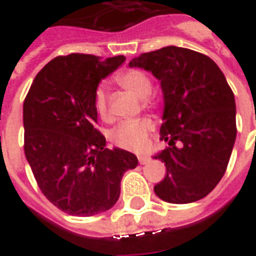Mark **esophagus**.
Returning <instances> with one entry per match:
<instances>
[{"instance_id": "obj_1", "label": "esophagus", "mask_w": 256, "mask_h": 256, "mask_svg": "<svg viewBox=\"0 0 256 256\" xmlns=\"http://www.w3.org/2000/svg\"><path fill=\"white\" fill-rule=\"evenodd\" d=\"M138 162H140V164H146V163H150V156L141 155V156H138Z\"/></svg>"}]
</instances>
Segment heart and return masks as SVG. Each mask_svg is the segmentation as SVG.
I'll return each instance as SVG.
<instances>
[{
  "label": "heart",
  "instance_id": "heart-1",
  "mask_svg": "<svg viewBox=\"0 0 256 256\" xmlns=\"http://www.w3.org/2000/svg\"><path fill=\"white\" fill-rule=\"evenodd\" d=\"M115 82L123 89L132 92L138 97H146L152 89V82L150 76L138 68H126L115 76ZM93 106L96 114L102 119H110V110H108V96L106 90L102 86H98L93 97ZM154 128V122L150 119H136V120H126L118 124L112 130L111 141L114 144L128 150H142L148 141V136Z\"/></svg>",
  "mask_w": 256,
  "mask_h": 256
}]
</instances>
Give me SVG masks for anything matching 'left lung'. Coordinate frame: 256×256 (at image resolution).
<instances>
[{"instance_id": "obj_1", "label": "left lung", "mask_w": 256, "mask_h": 256, "mask_svg": "<svg viewBox=\"0 0 256 256\" xmlns=\"http://www.w3.org/2000/svg\"><path fill=\"white\" fill-rule=\"evenodd\" d=\"M130 67L150 71L164 96L160 141L168 142L155 159L166 176L154 186L172 204L206 198L224 177L236 140V102L220 67L203 53L166 46L141 53Z\"/></svg>"}]
</instances>
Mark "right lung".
<instances>
[{
	"instance_id": "obj_1",
	"label": "right lung",
	"mask_w": 256,
	"mask_h": 256,
	"mask_svg": "<svg viewBox=\"0 0 256 256\" xmlns=\"http://www.w3.org/2000/svg\"><path fill=\"white\" fill-rule=\"evenodd\" d=\"M123 62L124 56H58L36 74L26 96V158L45 198L70 215L92 216L111 208L124 172L138 164L128 150L106 148L96 128L97 84Z\"/></svg>"
}]
</instances>
